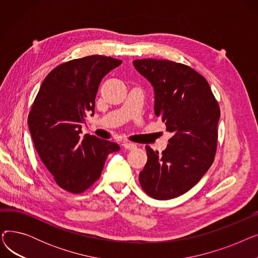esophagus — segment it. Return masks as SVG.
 <instances>
[{
  "instance_id": "esophagus-1",
  "label": "esophagus",
  "mask_w": 258,
  "mask_h": 258,
  "mask_svg": "<svg viewBox=\"0 0 258 258\" xmlns=\"http://www.w3.org/2000/svg\"><path fill=\"white\" fill-rule=\"evenodd\" d=\"M122 146H123L125 150H130V151H132V150H136L137 148V145L136 144H134V143H128V142H125V143H123L122 144Z\"/></svg>"
}]
</instances>
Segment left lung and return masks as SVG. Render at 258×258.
<instances>
[{
	"mask_svg": "<svg viewBox=\"0 0 258 258\" xmlns=\"http://www.w3.org/2000/svg\"><path fill=\"white\" fill-rule=\"evenodd\" d=\"M152 84L155 114L172 133L159 154L145 146L147 162L139 174L143 190L169 200L191 189L213 163L221 111L207 80L183 63L144 58L133 61Z\"/></svg>",
	"mask_w": 258,
	"mask_h": 258,
	"instance_id": "left-lung-1",
	"label": "left lung"
}]
</instances>
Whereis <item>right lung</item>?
<instances>
[{"label": "right lung", "instance_id": "obj_1", "mask_svg": "<svg viewBox=\"0 0 258 258\" xmlns=\"http://www.w3.org/2000/svg\"><path fill=\"white\" fill-rule=\"evenodd\" d=\"M122 60L91 55L63 62L44 79L28 116L35 150L56 184L81 194L96 182L117 143L91 135L80 137L81 123L94 115L102 78Z\"/></svg>", "mask_w": 258, "mask_h": 258}]
</instances>
